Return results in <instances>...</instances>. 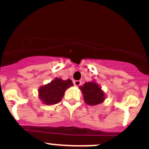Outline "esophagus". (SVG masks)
I'll list each match as a JSON object with an SVG mask.
<instances>
[{"mask_svg": "<svg viewBox=\"0 0 149 149\" xmlns=\"http://www.w3.org/2000/svg\"><path fill=\"white\" fill-rule=\"evenodd\" d=\"M81 84V81H74V85L76 86H79Z\"/></svg>", "mask_w": 149, "mask_h": 149, "instance_id": "obj_1", "label": "esophagus"}]
</instances>
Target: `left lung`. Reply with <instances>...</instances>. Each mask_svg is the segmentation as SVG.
Returning <instances> with one entry per match:
<instances>
[{
	"label": "left lung",
	"instance_id": "8db88e82",
	"mask_svg": "<svg viewBox=\"0 0 149 149\" xmlns=\"http://www.w3.org/2000/svg\"><path fill=\"white\" fill-rule=\"evenodd\" d=\"M84 101L89 105H96L102 103L104 100V93L97 84L94 82L85 83L81 86Z\"/></svg>",
	"mask_w": 149,
	"mask_h": 149
}]
</instances>
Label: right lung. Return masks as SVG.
<instances>
[{
    "label": "right lung",
    "mask_w": 149,
    "mask_h": 149,
    "mask_svg": "<svg viewBox=\"0 0 149 149\" xmlns=\"http://www.w3.org/2000/svg\"><path fill=\"white\" fill-rule=\"evenodd\" d=\"M73 86L70 79L63 81L62 79L56 78L50 84L39 88V98L45 104H55L61 101L64 95L65 89Z\"/></svg>",
    "instance_id": "obj_1"
}]
</instances>
